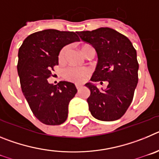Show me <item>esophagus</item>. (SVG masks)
<instances>
[{
  "instance_id": "obj_1",
  "label": "esophagus",
  "mask_w": 159,
  "mask_h": 159,
  "mask_svg": "<svg viewBox=\"0 0 159 159\" xmlns=\"http://www.w3.org/2000/svg\"><path fill=\"white\" fill-rule=\"evenodd\" d=\"M75 87H76L77 90H80L82 88V85H80V84H75Z\"/></svg>"
}]
</instances>
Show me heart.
I'll return each instance as SVG.
<instances>
[{"mask_svg": "<svg viewBox=\"0 0 159 159\" xmlns=\"http://www.w3.org/2000/svg\"><path fill=\"white\" fill-rule=\"evenodd\" d=\"M90 46L84 45L81 48L83 54H85V50L90 48ZM67 47H64L59 53V60L64 61L67 52ZM89 74V71L86 68H75V67H68L64 71V78L65 80L74 83H82L85 80L86 77Z\"/></svg>", "mask_w": 159, "mask_h": 159, "instance_id": "b5f03b06", "label": "heart"}]
</instances>
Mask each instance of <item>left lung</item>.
<instances>
[{"instance_id":"obj_1","label":"left lung","mask_w":159,"mask_h":159,"mask_svg":"<svg viewBox=\"0 0 159 159\" xmlns=\"http://www.w3.org/2000/svg\"><path fill=\"white\" fill-rule=\"evenodd\" d=\"M81 40L92 44L98 63L91 81L107 82L99 90L93 83L85 86L91 91L88 101L94 118L101 121L120 119L130 105L137 87L139 64L137 52L127 36L110 28L77 32Z\"/></svg>"}]
</instances>
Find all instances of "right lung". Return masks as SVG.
Masks as SVG:
<instances>
[{"instance_id":"1","label":"right lung","mask_w":159,"mask_h":159,"mask_svg":"<svg viewBox=\"0 0 159 159\" xmlns=\"http://www.w3.org/2000/svg\"><path fill=\"white\" fill-rule=\"evenodd\" d=\"M80 38L74 32L56 29L36 32L23 41L18 52L17 71L22 92L32 113L46 125H60L67 118L68 104L77 92L75 84H49L59 53Z\"/></svg>"}]
</instances>
